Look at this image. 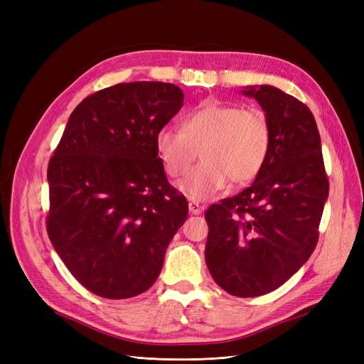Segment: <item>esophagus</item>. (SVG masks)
Listing matches in <instances>:
<instances>
[{
    "label": "esophagus",
    "mask_w": 364,
    "mask_h": 364,
    "mask_svg": "<svg viewBox=\"0 0 364 364\" xmlns=\"http://www.w3.org/2000/svg\"><path fill=\"white\" fill-rule=\"evenodd\" d=\"M188 209H190V213L191 214H194V215H199V214H202V205H199V202H190L188 203Z\"/></svg>",
    "instance_id": "obj_1"
}]
</instances>
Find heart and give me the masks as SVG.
Here are the masks:
<instances>
[{
  "label": "heart",
  "instance_id": "obj_1",
  "mask_svg": "<svg viewBox=\"0 0 364 364\" xmlns=\"http://www.w3.org/2000/svg\"><path fill=\"white\" fill-rule=\"evenodd\" d=\"M270 147L266 114L214 98L186 114L182 129L165 126L156 134L158 153L171 178L188 171L200 151L203 161L179 182V190L196 202L213 199L229 181L252 182L266 165Z\"/></svg>",
  "mask_w": 364,
  "mask_h": 364
}]
</instances>
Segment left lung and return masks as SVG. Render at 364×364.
<instances>
[{
  "label": "left lung",
  "instance_id": "1",
  "mask_svg": "<svg viewBox=\"0 0 364 364\" xmlns=\"http://www.w3.org/2000/svg\"><path fill=\"white\" fill-rule=\"evenodd\" d=\"M243 94L269 118L272 147L249 188L208 208L205 261L225 291L255 297L281 287L311 257L329 183L310 109L270 85Z\"/></svg>",
  "mask_w": 364,
  "mask_h": 364
}]
</instances>
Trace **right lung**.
<instances>
[{"mask_svg":"<svg viewBox=\"0 0 364 364\" xmlns=\"http://www.w3.org/2000/svg\"><path fill=\"white\" fill-rule=\"evenodd\" d=\"M182 105L173 83L106 87L74 109L50 159V241L97 296L126 299L149 290L188 215L156 149L159 129Z\"/></svg>","mask_w":364,"mask_h":364,"instance_id":"1","label":"right lung"}]
</instances>
